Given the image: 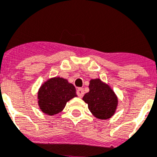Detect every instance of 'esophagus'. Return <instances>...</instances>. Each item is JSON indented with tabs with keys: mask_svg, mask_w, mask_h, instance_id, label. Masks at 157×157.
<instances>
[{
	"mask_svg": "<svg viewBox=\"0 0 157 157\" xmlns=\"http://www.w3.org/2000/svg\"><path fill=\"white\" fill-rule=\"evenodd\" d=\"M77 94L78 96L80 97V98H82V97L83 96L84 94V90L82 89V88H78L77 90Z\"/></svg>",
	"mask_w": 157,
	"mask_h": 157,
	"instance_id": "obj_1",
	"label": "esophagus"
}]
</instances>
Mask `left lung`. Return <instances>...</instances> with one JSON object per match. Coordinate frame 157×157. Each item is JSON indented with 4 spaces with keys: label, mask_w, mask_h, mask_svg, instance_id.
<instances>
[{
    "label": "left lung",
    "mask_w": 157,
    "mask_h": 157,
    "mask_svg": "<svg viewBox=\"0 0 157 157\" xmlns=\"http://www.w3.org/2000/svg\"><path fill=\"white\" fill-rule=\"evenodd\" d=\"M89 92L84 94L83 101L90 112L98 119L107 120L116 112L118 99L111 87L99 78L91 79Z\"/></svg>",
    "instance_id": "left-lung-1"
}]
</instances>
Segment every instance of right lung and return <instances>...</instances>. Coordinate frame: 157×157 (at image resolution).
Returning a JSON list of instances; mask_svg holds the SVG:
<instances>
[{"mask_svg":"<svg viewBox=\"0 0 157 157\" xmlns=\"http://www.w3.org/2000/svg\"><path fill=\"white\" fill-rule=\"evenodd\" d=\"M76 94L75 87L63 78H52L41 85L38 93V105L42 112L54 116L64 109L68 101Z\"/></svg>","mask_w":157,"mask_h":157,"instance_id":"obj_1","label":"right lung"}]
</instances>
